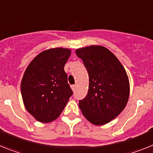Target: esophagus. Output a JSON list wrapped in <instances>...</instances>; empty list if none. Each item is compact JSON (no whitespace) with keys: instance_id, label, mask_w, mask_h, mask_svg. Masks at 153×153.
Instances as JSON below:
<instances>
[{"instance_id":"obj_1","label":"esophagus","mask_w":153,"mask_h":153,"mask_svg":"<svg viewBox=\"0 0 153 153\" xmlns=\"http://www.w3.org/2000/svg\"><path fill=\"white\" fill-rule=\"evenodd\" d=\"M71 88H72V90L74 91L76 89V85H72V86H71Z\"/></svg>"}]
</instances>
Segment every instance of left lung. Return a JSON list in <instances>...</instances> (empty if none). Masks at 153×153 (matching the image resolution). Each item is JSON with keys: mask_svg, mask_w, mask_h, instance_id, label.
<instances>
[{"mask_svg": "<svg viewBox=\"0 0 153 153\" xmlns=\"http://www.w3.org/2000/svg\"><path fill=\"white\" fill-rule=\"evenodd\" d=\"M76 54L89 74V90L79 106L85 118L96 126L109 123L123 111L129 96V82L122 63L102 46L79 48Z\"/></svg>", "mask_w": 153, "mask_h": 153, "instance_id": "left-lung-1", "label": "left lung"}]
</instances>
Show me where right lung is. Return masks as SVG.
I'll use <instances>...</instances> for the list:
<instances>
[{"label":"right lung","mask_w":153,"mask_h":153,"mask_svg":"<svg viewBox=\"0 0 153 153\" xmlns=\"http://www.w3.org/2000/svg\"><path fill=\"white\" fill-rule=\"evenodd\" d=\"M70 54V49L61 47L44 51L24 72L21 84L23 102L39 122L47 123L57 119L73 95L63 69Z\"/></svg>","instance_id":"1"}]
</instances>
